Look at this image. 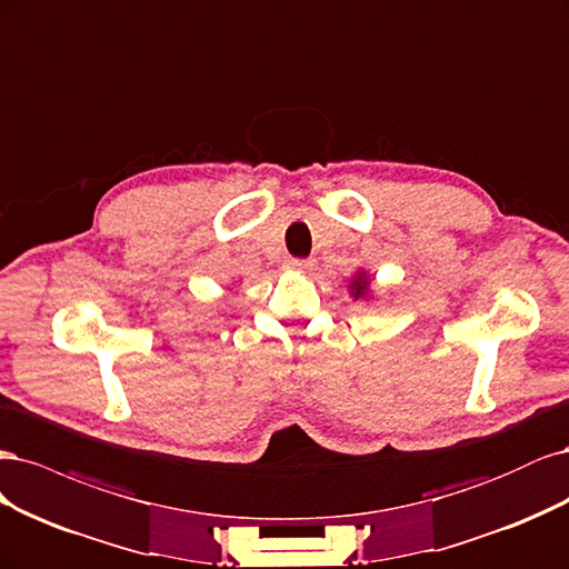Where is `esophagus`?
Segmentation results:
<instances>
[{"label":"esophagus","mask_w":569,"mask_h":569,"mask_svg":"<svg viewBox=\"0 0 569 569\" xmlns=\"http://www.w3.org/2000/svg\"><path fill=\"white\" fill-rule=\"evenodd\" d=\"M286 267H288V269H296V271H311V269H315V262H311V260L290 258V260L286 262Z\"/></svg>","instance_id":"obj_1"}]
</instances>
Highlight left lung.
<instances>
[{
    "instance_id": "1",
    "label": "left lung",
    "mask_w": 569,
    "mask_h": 569,
    "mask_svg": "<svg viewBox=\"0 0 569 569\" xmlns=\"http://www.w3.org/2000/svg\"><path fill=\"white\" fill-rule=\"evenodd\" d=\"M366 286H369V283H366L363 273H359V277H357V279H355V283H352V296H355V300L363 296V292H366Z\"/></svg>"
}]
</instances>
